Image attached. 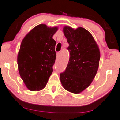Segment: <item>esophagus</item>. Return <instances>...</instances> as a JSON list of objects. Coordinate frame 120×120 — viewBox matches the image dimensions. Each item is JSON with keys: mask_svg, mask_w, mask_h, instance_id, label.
Masks as SVG:
<instances>
[{"mask_svg": "<svg viewBox=\"0 0 120 120\" xmlns=\"http://www.w3.org/2000/svg\"><path fill=\"white\" fill-rule=\"evenodd\" d=\"M60 52L57 53V59H59V57H60Z\"/></svg>", "mask_w": 120, "mask_h": 120, "instance_id": "1", "label": "esophagus"}]
</instances>
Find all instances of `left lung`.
Returning a JSON list of instances; mask_svg holds the SVG:
<instances>
[{"instance_id": "left-lung-1", "label": "left lung", "mask_w": 120, "mask_h": 120, "mask_svg": "<svg viewBox=\"0 0 120 120\" xmlns=\"http://www.w3.org/2000/svg\"><path fill=\"white\" fill-rule=\"evenodd\" d=\"M63 32L70 56L66 70L60 74V81L66 90L79 94L90 85L97 73L100 50L91 34L82 27L74 30L65 26Z\"/></svg>"}]
</instances>
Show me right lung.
I'll use <instances>...</instances> for the list:
<instances>
[{"label": "right lung", "instance_id": "right-lung-1", "mask_svg": "<svg viewBox=\"0 0 120 120\" xmlns=\"http://www.w3.org/2000/svg\"><path fill=\"white\" fill-rule=\"evenodd\" d=\"M58 30L39 24L27 34L22 41L17 56L20 76L31 91L42 90L53 72L56 53L52 38Z\"/></svg>", "mask_w": 120, "mask_h": 120}]
</instances>
